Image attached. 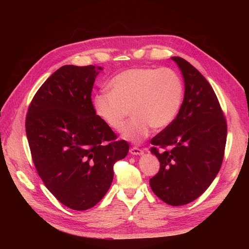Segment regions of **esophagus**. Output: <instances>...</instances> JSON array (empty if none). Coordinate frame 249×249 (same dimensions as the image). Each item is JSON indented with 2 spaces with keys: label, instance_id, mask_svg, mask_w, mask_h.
<instances>
[{
  "label": "esophagus",
  "instance_id": "1",
  "mask_svg": "<svg viewBox=\"0 0 249 249\" xmlns=\"http://www.w3.org/2000/svg\"><path fill=\"white\" fill-rule=\"evenodd\" d=\"M130 153L133 156H141V155H143V150L138 147H132L130 149Z\"/></svg>",
  "mask_w": 249,
  "mask_h": 249
}]
</instances>
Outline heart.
<instances>
[{
    "label": "heart",
    "instance_id": "1",
    "mask_svg": "<svg viewBox=\"0 0 249 249\" xmlns=\"http://www.w3.org/2000/svg\"><path fill=\"white\" fill-rule=\"evenodd\" d=\"M110 92L95 97L97 115L109 127L120 131L129 113L133 115L123 138L134 143L144 140L152 131L168 126L179 111L184 96L183 82L170 69H130L116 74Z\"/></svg>",
    "mask_w": 249,
    "mask_h": 249
}]
</instances>
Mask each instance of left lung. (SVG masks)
<instances>
[{"label":"left lung","instance_id":"left-lung-1","mask_svg":"<svg viewBox=\"0 0 249 249\" xmlns=\"http://www.w3.org/2000/svg\"><path fill=\"white\" fill-rule=\"evenodd\" d=\"M171 59L182 72L184 100L175 120L150 140L160 170L149 185L164 202L183 206L199 197L219 172L228 130L210 83L185 59Z\"/></svg>","mask_w":249,"mask_h":249}]
</instances>
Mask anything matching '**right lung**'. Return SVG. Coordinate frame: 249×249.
Listing matches in <instances>:
<instances>
[{"instance_id":"right-lung-1","label":"right lung","mask_w":249,"mask_h":249,"mask_svg":"<svg viewBox=\"0 0 249 249\" xmlns=\"http://www.w3.org/2000/svg\"><path fill=\"white\" fill-rule=\"evenodd\" d=\"M103 67L64 65L30 104L26 133L32 159L49 191L67 208H92L107 193L113 165L129 152L96 115L91 91Z\"/></svg>"}]
</instances>
